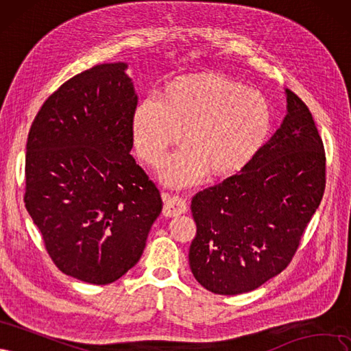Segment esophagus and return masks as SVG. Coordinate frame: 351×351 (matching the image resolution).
Masks as SVG:
<instances>
[{"instance_id":"esophagus-1","label":"esophagus","mask_w":351,"mask_h":351,"mask_svg":"<svg viewBox=\"0 0 351 351\" xmlns=\"http://www.w3.org/2000/svg\"><path fill=\"white\" fill-rule=\"evenodd\" d=\"M163 201H165V207H163V216L166 217H176L179 214H184L188 210L186 201L179 197V195H169L163 194Z\"/></svg>"}]
</instances>
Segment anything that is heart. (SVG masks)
<instances>
[{
    "mask_svg": "<svg viewBox=\"0 0 351 351\" xmlns=\"http://www.w3.org/2000/svg\"><path fill=\"white\" fill-rule=\"evenodd\" d=\"M271 130L268 100L217 73L176 78L165 87L162 99L144 97L131 118L135 150L152 166L160 165L184 135L186 144L162 171L163 182L176 188L199 182L208 171L214 176L242 171L263 149Z\"/></svg>",
    "mask_w": 351,
    "mask_h": 351,
    "instance_id": "heart-1",
    "label": "heart"
}]
</instances>
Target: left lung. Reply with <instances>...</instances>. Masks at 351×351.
<instances>
[{
  "mask_svg": "<svg viewBox=\"0 0 351 351\" xmlns=\"http://www.w3.org/2000/svg\"><path fill=\"white\" fill-rule=\"evenodd\" d=\"M287 115L241 172L191 201L189 267L216 295H241L295 256L325 189V150L311 110L286 88Z\"/></svg>",
  "mask_w": 351,
  "mask_h": 351,
  "instance_id": "left-lung-1",
  "label": "left lung"
}]
</instances>
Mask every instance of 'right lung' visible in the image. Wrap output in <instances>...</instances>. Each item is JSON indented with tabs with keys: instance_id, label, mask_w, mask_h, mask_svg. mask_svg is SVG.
I'll use <instances>...</instances> for the list:
<instances>
[{
	"instance_id": "obj_1",
	"label": "right lung",
	"mask_w": 351,
	"mask_h": 351,
	"mask_svg": "<svg viewBox=\"0 0 351 351\" xmlns=\"http://www.w3.org/2000/svg\"><path fill=\"white\" fill-rule=\"evenodd\" d=\"M125 62L95 65L53 92L26 144L25 204L64 274L110 285L143 255L163 202L135 163L137 95Z\"/></svg>"
}]
</instances>
